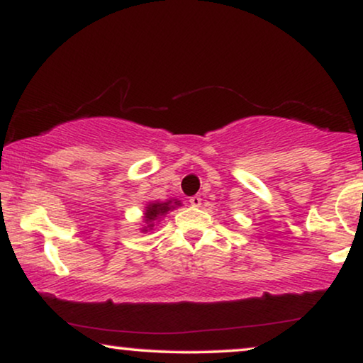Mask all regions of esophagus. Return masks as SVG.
Masks as SVG:
<instances>
[{"label":"esophagus","mask_w":363,"mask_h":363,"mask_svg":"<svg viewBox=\"0 0 363 363\" xmlns=\"http://www.w3.org/2000/svg\"><path fill=\"white\" fill-rule=\"evenodd\" d=\"M190 205L191 206H200L201 205V196L200 195H195L190 198Z\"/></svg>","instance_id":"1"}]
</instances>
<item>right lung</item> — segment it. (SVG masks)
<instances>
[{"instance_id":"obj_1","label":"right lung","mask_w":363,"mask_h":363,"mask_svg":"<svg viewBox=\"0 0 363 363\" xmlns=\"http://www.w3.org/2000/svg\"><path fill=\"white\" fill-rule=\"evenodd\" d=\"M175 205L180 206L182 203L180 201H175ZM172 208H175L172 205V201H167V203H152V205L147 206V213H145V223H147V228H152L155 226L153 225V220H157L158 216L165 215L168 210H172ZM147 231V230H145Z\"/></svg>"}]
</instances>
